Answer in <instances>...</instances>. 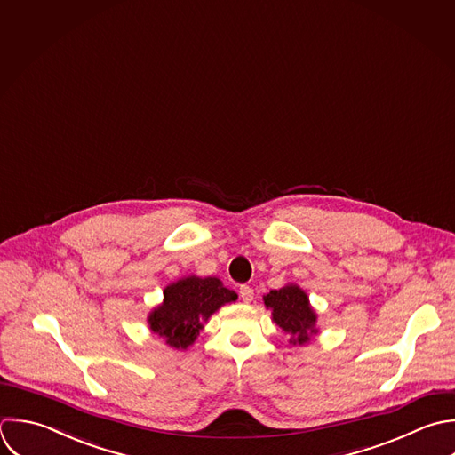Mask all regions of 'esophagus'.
<instances>
[{"instance_id": "34e87169", "label": "esophagus", "mask_w": 455, "mask_h": 455, "mask_svg": "<svg viewBox=\"0 0 455 455\" xmlns=\"http://www.w3.org/2000/svg\"><path fill=\"white\" fill-rule=\"evenodd\" d=\"M239 296H241V299H243L244 303H250V301L253 299V289H251L250 285H241Z\"/></svg>"}]
</instances>
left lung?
<instances>
[{"instance_id": "obj_1", "label": "left lung", "mask_w": 455, "mask_h": 455, "mask_svg": "<svg viewBox=\"0 0 455 455\" xmlns=\"http://www.w3.org/2000/svg\"><path fill=\"white\" fill-rule=\"evenodd\" d=\"M264 303L273 310V321L291 335L292 344H305L315 330V312L310 308L307 294L298 285H287L264 296Z\"/></svg>"}]
</instances>
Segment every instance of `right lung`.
<instances>
[{"instance_id":"obj_1","label":"right lung","mask_w":455,"mask_h":455,"mask_svg":"<svg viewBox=\"0 0 455 455\" xmlns=\"http://www.w3.org/2000/svg\"><path fill=\"white\" fill-rule=\"evenodd\" d=\"M237 294L221 285L218 278L189 276L164 289V301L157 307L148 324L154 333L177 349L191 346L207 321L221 305L235 301Z\"/></svg>"}]
</instances>
